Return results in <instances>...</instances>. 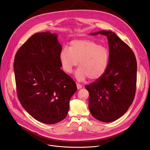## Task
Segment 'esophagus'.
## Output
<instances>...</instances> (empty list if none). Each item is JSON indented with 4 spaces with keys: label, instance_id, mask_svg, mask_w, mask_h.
<instances>
[{
    "label": "esophagus",
    "instance_id": "1",
    "mask_svg": "<svg viewBox=\"0 0 150 150\" xmlns=\"http://www.w3.org/2000/svg\"><path fill=\"white\" fill-rule=\"evenodd\" d=\"M76 87H77V89H81V88H82V85L81 84H80V83H76Z\"/></svg>",
    "mask_w": 150,
    "mask_h": 150
}]
</instances>
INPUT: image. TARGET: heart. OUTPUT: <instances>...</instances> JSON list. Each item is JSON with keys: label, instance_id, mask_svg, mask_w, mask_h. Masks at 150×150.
<instances>
[{"label": "heart", "instance_id": "heart-1", "mask_svg": "<svg viewBox=\"0 0 150 150\" xmlns=\"http://www.w3.org/2000/svg\"><path fill=\"white\" fill-rule=\"evenodd\" d=\"M59 59L64 70L70 74L79 61V68L75 76L83 81L88 77L91 80H98L106 71L110 59L108 50L93 40L87 39L70 42L69 49L63 48Z\"/></svg>", "mask_w": 150, "mask_h": 150}]
</instances>
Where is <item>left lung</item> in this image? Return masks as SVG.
Masks as SVG:
<instances>
[{"mask_svg":"<svg viewBox=\"0 0 150 150\" xmlns=\"http://www.w3.org/2000/svg\"><path fill=\"white\" fill-rule=\"evenodd\" d=\"M107 37L110 59L103 75L85 86L89 93V108L94 118L102 122L120 118L132 104L136 91L137 61L128 45L111 30H101L91 35Z\"/></svg>","mask_w":150,"mask_h":150,"instance_id":"left-lung-1","label":"left lung"}]
</instances>
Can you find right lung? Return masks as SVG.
Returning <instances> with one entry per match:
<instances>
[{
    "mask_svg": "<svg viewBox=\"0 0 150 150\" xmlns=\"http://www.w3.org/2000/svg\"><path fill=\"white\" fill-rule=\"evenodd\" d=\"M61 50L57 34L39 32L19 48L14 59L19 102L34 119L48 125L66 118L77 89L73 79L61 69Z\"/></svg>",
    "mask_w": 150,
    "mask_h": 150,
    "instance_id": "right-lung-1",
    "label": "right lung"
}]
</instances>
